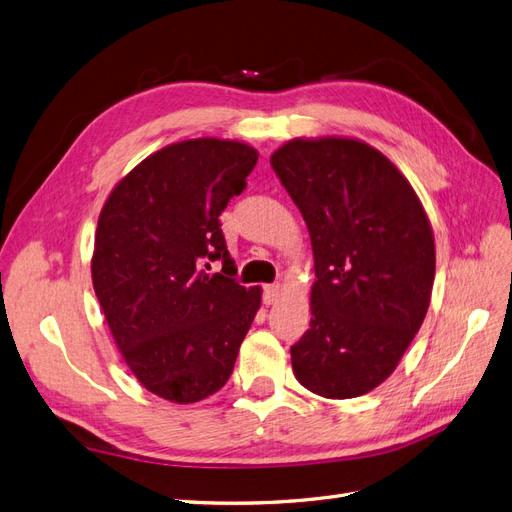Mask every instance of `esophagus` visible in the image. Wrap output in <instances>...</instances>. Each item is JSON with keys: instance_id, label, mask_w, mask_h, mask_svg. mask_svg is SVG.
<instances>
[{"instance_id": "34e87169", "label": "esophagus", "mask_w": 512, "mask_h": 512, "mask_svg": "<svg viewBox=\"0 0 512 512\" xmlns=\"http://www.w3.org/2000/svg\"><path fill=\"white\" fill-rule=\"evenodd\" d=\"M280 294H282L280 284H269L265 286V290H262V301H265V305H273L277 299H280Z\"/></svg>"}]
</instances>
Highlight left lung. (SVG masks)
Masks as SVG:
<instances>
[{
  "instance_id": "8db88e82",
  "label": "left lung",
  "mask_w": 512,
  "mask_h": 512,
  "mask_svg": "<svg viewBox=\"0 0 512 512\" xmlns=\"http://www.w3.org/2000/svg\"><path fill=\"white\" fill-rule=\"evenodd\" d=\"M271 166L312 237V320L290 348L297 380L350 399L393 374L425 320L436 247L395 164L352 138L290 141Z\"/></svg>"
}]
</instances>
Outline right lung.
Listing matches in <instances>:
<instances>
[{"mask_svg": "<svg viewBox=\"0 0 512 512\" xmlns=\"http://www.w3.org/2000/svg\"><path fill=\"white\" fill-rule=\"evenodd\" d=\"M256 162L237 141L168 145L100 213L91 277L108 329L138 382L175 404L222 389L260 307V288L237 282L220 222ZM215 259L222 274L208 273Z\"/></svg>", "mask_w": 512, "mask_h": 512, "instance_id": "obj_1", "label": "right lung"}]
</instances>
